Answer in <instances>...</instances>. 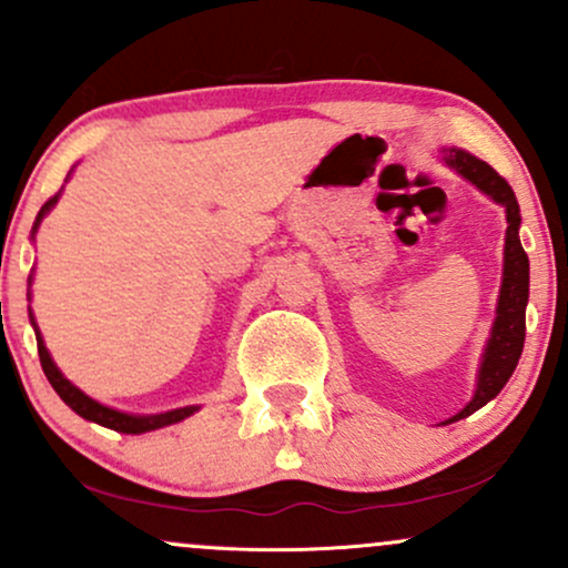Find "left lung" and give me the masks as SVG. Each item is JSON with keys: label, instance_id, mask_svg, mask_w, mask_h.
Masks as SVG:
<instances>
[{"label": "left lung", "instance_id": "1", "mask_svg": "<svg viewBox=\"0 0 568 568\" xmlns=\"http://www.w3.org/2000/svg\"><path fill=\"white\" fill-rule=\"evenodd\" d=\"M448 168L465 175L470 184L480 192L488 194L494 202H499L507 213V232H505V270H501V288L497 302V317H494L491 336H488L484 361L478 371V387H475L473 400L467 403L459 414L452 416L448 422L465 419L484 408L488 400H494L501 393L507 379L513 376L515 366L520 361L526 338V304H529V256H526L524 245H520V211L515 192L501 175L494 171L484 160L473 158L465 149H446L443 152Z\"/></svg>", "mask_w": 568, "mask_h": 568}]
</instances>
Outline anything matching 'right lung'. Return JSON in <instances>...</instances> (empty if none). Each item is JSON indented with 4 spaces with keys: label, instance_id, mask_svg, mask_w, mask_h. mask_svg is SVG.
Here are the masks:
<instances>
[{
    "label": "right lung",
    "instance_id": "1",
    "mask_svg": "<svg viewBox=\"0 0 568 568\" xmlns=\"http://www.w3.org/2000/svg\"><path fill=\"white\" fill-rule=\"evenodd\" d=\"M58 197H61V192L55 194V197H50L48 202L42 205V211L37 213V221H34V230L31 234L37 232L39 221L48 216L50 207L55 205ZM31 283V277H29ZM31 325H34V334H37V349H39V363H42V371L44 376H48V382L53 384V389L58 395H61V400L67 403V406L74 410V414H80L82 419L88 422H95V425L101 427H109V429H116V433H125V435H141V433H152V429H160V427H168V425H175V422L186 419V416H192L194 410L200 406H186V408H173V410H165V414H125V410H116V408H109L103 406V403L93 400L90 395H84L80 387H74L67 376L58 371V366L53 363V357H50L48 347H44L42 336H39V328L34 323V317H31Z\"/></svg>",
    "mask_w": 568,
    "mask_h": 568
}]
</instances>
